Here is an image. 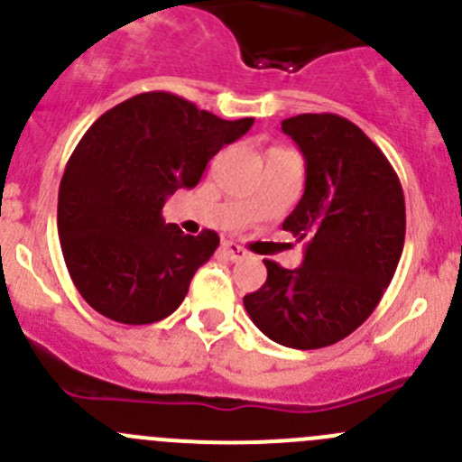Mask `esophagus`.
<instances>
[{"instance_id": "obj_1", "label": "esophagus", "mask_w": 462, "mask_h": 462, "mask_svg": "<svg viewBox=\"0 0 462 462\" xmlns=\"http://www.w3.org/2000/svg\"><path fill=\"white\" fill-rule=\"evenodd\" d=\"M223 250H226V253H227V257L235 259V261L248 257V250H245L244 245L235 244V241H226V244H223Z\"/></svg>"}]
</instances>
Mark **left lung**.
Masks as SVG:
<instances>
[{
    "instance_id": "obj_1",
    "label": "left lung",
    "mask_w": 462,
    "mask_h": 462,
    "mask_svg": "<svg viewBox=\"0 0 462 462\" xmlns=\"http://www.w3.org/2000/svg\"><path fill=\"white\" fill-rule=\"evenodd\" d=\"M282 129L306 158L304 197L283 221L306 253L297 270L263 259L268 279L244 306L273 342L310 351L374 313L398 268L407 214L398 174L351 120L301 114Z\"/></svg>"
}]
</instances>
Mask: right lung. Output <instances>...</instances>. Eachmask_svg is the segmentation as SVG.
<instances>
[{
    "mask_svg": "<svg viewBox=\"0 0 462 462\" xmlns=\"http://www.w3.org/2000/svg\"><path fill=\"white\" fill-rule=\"evenodd\" d=\"M167 91L138 93L105 111L64 170L58 232L69 274L93 310L120 324L174 313L194 273L218 248L162 221V205L201 180L209 158L253 127Z\"/></svg>",
    "mask_w": 462,
    "mask_h": 462,
    "instance_id": "add662e5",
    "label": "right lung"
}]
</instances>
